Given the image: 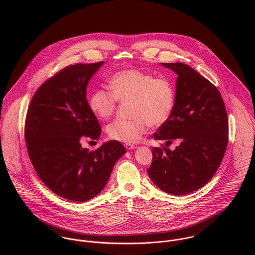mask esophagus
Listing matches in <instances>:
<instances>
[{
    "instance_id": "1",
    "label": "esophagus",
    "mask_w": 255,
    "mask_h": 255,
    "mask_svg": "<svg viewBox=\"0 0 255 255\" xmlns=\"http://www.w3.org/2000/svg\"><path fill=\"white\" fill-rule=\"evenodd\" d=\"M124 145L127 148V150H131V149L135 148V146L133 145V144H130V143H125Z\"/></svg>"
}]
</instances>
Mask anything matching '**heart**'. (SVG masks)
Returning <instances> with one entry per match:
<instances>
[{
  "label": "heart",
  "mask_w": 255,
  "mask_h": 255,
  "mask_svg": "<svg viewBox=\"0 0 255 255\" xmlns=\"http://www.w3.org/2000/svg\"><path fill=\"white\" fill-rule=\"evenodd\" d=\"M110 91L94 90L88 99L91 112L101 120L114 114L117 101L131 100L132 120H115L106 128L110 138L136 143L146 132L147 126L158 128L171 117L176 102L173 82L166 77H155L138 70H125L113 74L108 80Z\"/></svg>",
  "instance_id": "1"
}]
</instances>
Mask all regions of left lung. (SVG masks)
<instances>
[{
	"label": "left lung",
	"instance_id": "8db88e82",
	"mask_svg": "<svg viewBox=\"0 0 255 255\" xmlns=\"http://www.w3.org/2000/svg\"><path fill=\"white\" fill-rule=\"evenodd\" d=\"M162 66L178 74L176 102L170 119L153 133L156 140H180L174 151L153 147L147 169L163 191L182 195L201 188L218 170L228 144L229 124L222 96L214 84L182 63Z\"/></svg>",
	"mask_w": 255,
	"mask_h": 255
}]
</instances>
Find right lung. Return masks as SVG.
<instances>
[{"instance_id": "obj_1", "label": "right lung", "mask_w": 255, "mask_h": 255, "mask_svg": "<svg viewBox=\"0 0 255 255\" xmlns=\"http://www.w3.org/2000/svg\"><path fill=\"white\" fill-rule=\"evenodd\" d=\"M104 64H75L46 80L31 99L25 120V141L38 177L66 199L84 202L105 187L127 149L110 140L95 151L81 146L98 139L101 127L86 99L92 75Z\"/></svg>"}]
</instances>
